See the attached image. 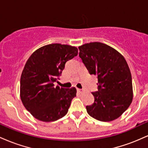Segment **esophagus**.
<instances>
[{"label": "esophagus", "mask_w": 148, "mask_h": 148, "mask_svg": "<svg viewBox=\"0 0 148 148\" xmlns=\"http://www.w3.org/2000/svg\"><path fill=\"white\" fill-rule=\"evenodd\" d=\"M77 92H79V93H83L84 92V90L83 89H79V88H78Z\"/></svg>", "instance_id": "1"}]
</instances>
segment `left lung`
Wrapping results in <instances>:
<instances>
[{
  "label": "left lung",
  "instance_id": "8db88e82",
  "mask_svg": "<svg viewBox=\"0 0 148 148\" xmlns=\"http://www.w3.org/2000/svg\"><path fill=\"white\" fill-rule=\"evenodd\" d=\"M79 49V57L89 73L98 79V90L92 92L94 103L86 106L88 113L99 121L115 120L133 99L132 74L125 58L101 42L85 44Z\"/></svg>",
  "mask_w": 148,
  "mask_h": 148
}]
</instances>
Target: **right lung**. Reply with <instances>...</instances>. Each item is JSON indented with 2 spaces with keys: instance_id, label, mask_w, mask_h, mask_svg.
I'll list each match as a JSON object with an SVG mask.
<instances>
[{
  "instance_id": "obj_1",
  "label": "right lung",
  "mask_w": 148,
  "mask_h": 148,
  "mask_svg": "<svg viewBox=\"0 0 148 148\" xmlns=\"http://www.w3.org/2000/svg\"><path fill=\"white\" fill-rule=\"evenodd\" d=\"M78 55L75 47L51 44L38 49L30 56L20 80V96L23 106L35 118L53 122L67 113L75 88L54 86L67 61Z\"/></svg>"
}]
</instances>
